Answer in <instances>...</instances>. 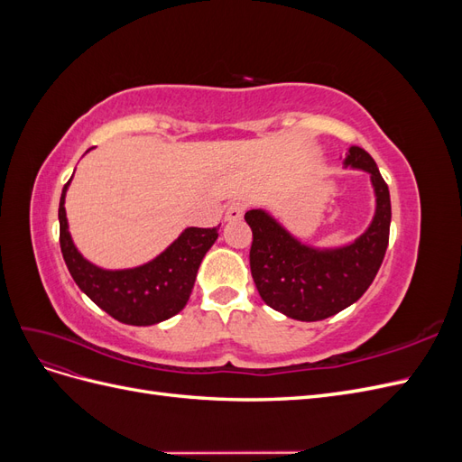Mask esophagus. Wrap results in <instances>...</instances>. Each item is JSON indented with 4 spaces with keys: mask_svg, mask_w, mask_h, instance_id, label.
<instances>
[{
    "mask_svg": "<svg viewBox=\"0 0 462 462\" xmlns=\"http://www.w3.org/2000/svg\"><path fill=\"white\" fill-rule=\"evenodd\" d=\"M245 212H246V202H233V204L227 208L226 219H227V221H239V219H243Z\"/></svg>",
    "mask_w": 462,
    "mask_h": 462,
    "instance_id": "esophagus-1",
    "label": "esophagus"
}]
</instances>
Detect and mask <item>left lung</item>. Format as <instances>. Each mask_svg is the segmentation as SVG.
Returning a JSON list of instances; mask_svg holds the SVG:
<instances>
[{
  "mask_svg": "<svg viewBox=\"0 0 462 462\" xmlns=\"http://www.w3.org/2000/svg\"><path fill=\"white\" fill-rule=\"evenodd\" d=\"M346 165L372 175L375 216L368 231L339 250L300 245L262 209H250L245 219L253 229L250 273L262 300L273 310L300 321L326 319L356 302L372 285L389 243V189L370 153L351 146Z\"/></svg>",
  "mask_w": 462,
  "mask_h": 462,
  "instance_id": "8db88e82",
  "label": "left lung"
}]
</instances>
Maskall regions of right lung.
I'll return each mask as SVG.
<instances>
[{"instance_id":"obj_1","label":"right lung","mask_w":462,"mask_h":462,"mask_svg":"<svg viewBox=\"0 0 462 462\" xmlns=\"http://www.w3.org/2000/svg\"><path fill=\"white\" fill-rule=\"evenodd\" d=\"M60 200V245L75 283L104 312L127 326H153L179 314L190 297L204 254L217 239V227H190L141 268L107 272L87 262L67 229L65 190Z\"/></svg>"}]
</instances>
